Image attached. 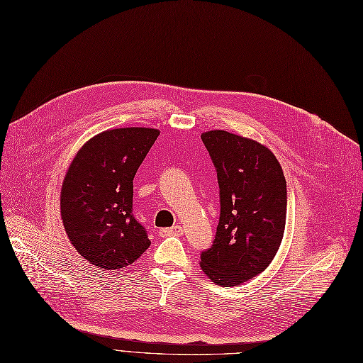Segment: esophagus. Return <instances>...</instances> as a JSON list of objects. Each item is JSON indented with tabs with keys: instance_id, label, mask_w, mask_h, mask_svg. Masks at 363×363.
Instances as JSON below:
<instances>
[{
	"instance_id": "obj_1",
	"label": "esophagus",
	"mask_w": 363,
	"mask_h": 363,
	"mask_svg": "<svg viewBox=\"0 0 363 363\" xmlns=\"http://www.w3.org/2000/svg\"><path fill=\"white\" fill-rule=\"evenodd\" d=\"M183 232H184V229H183V226H180V224H177V226H172L169 229L160 230L161 236H180V235H183Z\"/></svg>"
}]
</instances>
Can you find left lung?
<instances>
[{
	"label": "left lung",
	"mask_w": 363,
	"mask_h": 363,
	"mask_svg": "<svg viewBox=\"0 0 363 363\" xmlns=\"http://www.w3.org/2000/svg\"><path fill=\"white\" fill-rule=\"evenodd\" d=\"M217 169L220 220L201 269L221 286H236L269 267L286 221V182L270 149L224 130L201 134Z\"/></svg>",
	"instance_id": "obj_1"
}]
</instances>
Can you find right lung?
Wrapping results in <instances>:
<instances>
[{
    "instance_id": "obj_1",
    "label": "right lung",
    "mask_w": 363,
    "mask_h": 363,
    "mask_svg": "<svg viewBox=\"0 0 363 363\" xmlns=\"http://www.w3.org/2000/svg\"><path fill=\"white\" fill-rule=\"evenodd\" d=\"M160 130L113 128L77 152L60 191V216L74 248L93 266L119 270L137 262L150 240L133 216V180Z\"/></svg>"
}]
</instances>
